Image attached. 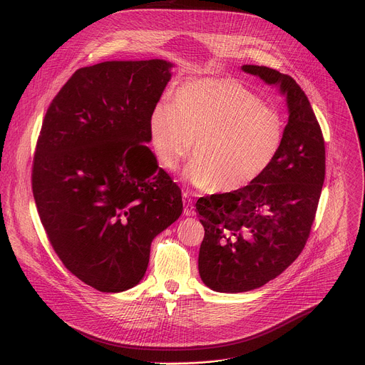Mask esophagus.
Instances as JSON below:
<instances>
[{"instance_id": "obj_1", "label": "esophagus", "mask_w": 365, "mask_h": 365, "mask_svg": "<svg viewBox=\"0 0 365 365\" xmlns=\"http://www.w3.org/2000/svg\"><path fill=\"white\" fill-rule=\"evenodd\" d=\"M183 202H185V215L192 217L195 215V205L192 202V193L185 190L183 192Z\"/></svg>"}]
</instances>
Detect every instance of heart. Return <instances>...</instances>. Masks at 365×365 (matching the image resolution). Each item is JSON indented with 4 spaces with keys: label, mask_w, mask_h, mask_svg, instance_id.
I'll return each instance as SVG.
<instances>
[{
    "label": "heart",
    "mask_w": 365,
    "mask_h": 365,
    "mask_svg": "<svg viewBox=\"0 0 365 365\" xmlns=\"http://www.w3.org/2000/svg\"><path fill=\"white\" fill-rule=\"evenodd\" d=\"M283 135L282 117L227 78L182 85L172 106L159 102L148 118L150 145L159 165L175 172L193 145L186 178L212 192H237L264 175Z\"/></svg>",
    "instance_id": "b5f03b06"
}]
</instances>
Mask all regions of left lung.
<instances>
[{
	"instance_id": "left-lung-1",
	"label": "left lung",
	"mask_w": 365,
	"mask_h": 365,
	"mask_svg": "<svg viewBox=\"0 0 365 365\" xmlns=\"http://www.w3.org/2000/svg\"><path fill=\"white\" fill-rule=\"evenodd\" d=\"M242 71L280 88L289 121L264 175L241 190L196 202L205 228L199 274L222 293L262 287L294 262L309 238L325 180V141L303 89L267 66L244 65Z\"/></svg>"
}]
</instances>
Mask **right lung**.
I'll return each mask as SVG.
<instances>
[{"mask_svg": "<svg viewBox=\"0 0 365 365\" xmlns=\"http://www.w3.org/2000/svg\"><path fill=\"white\" fill-rule=\"evenodd\" d=\"M162 59L78 69L50 102L31 170L37 212L65 267L107 293L144 276L153 238L182 214V190L147 147L170 81Z\"/></svg>", "mask_w": 365, "mask_h": 365, "instance_id": "obj_1", "label": "right lung"}]
</instances>
